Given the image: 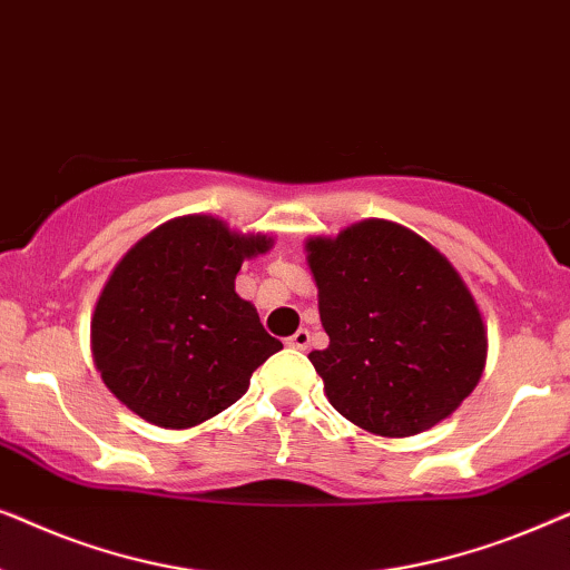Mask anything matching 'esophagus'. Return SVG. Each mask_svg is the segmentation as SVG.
<instances>
[{"mask_svg": "<svg viewBox=\"0 0 570 570\" xmlns=\"http://www.w3.org/2000/svg\"><path fill=\"white\" fill-rule=\"evenodd\" d=\"M308 342H311V332H308V330H298V332L293 334V337H287V347H293V350H306Z\"/></svg>", "mask_w": 570, "mask_h": 570, "instance_id": "obj_1", "label": "esophagus"}]
</instances>
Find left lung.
I'll return each instance as SVG.
<instances>
[{
    "instance_id": "1",
    "label": "left lung",
    "mask_w": 570,
    "mask_h": 570,
    "mask_svg": "<svg viewBox=\"0 0 570 570\" xmlns=\"http://www.w3.org/2000/svg\"><path fill=\"white\" fill-rule=\"evenodd\" d=\"M330 347L308 361L334 410L363 431H431L474 392L488 330L454 264L400 223L368 217L306 240Z\"/></svg>"
}]
</instances>
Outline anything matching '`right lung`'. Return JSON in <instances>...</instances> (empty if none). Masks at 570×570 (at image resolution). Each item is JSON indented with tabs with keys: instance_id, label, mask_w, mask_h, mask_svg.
Returning <instances> with one entry per match:
<instances>
[{
	"instance_id": "obj_1",
	"label": "right lung",
	"mask_w": 570,
	"mask_h": 570,
	"mask_svg": "<svg viewBox=\"0 0 570 570\" xmlns=\"http://www.w3.org/2000/svg\"><path fill=\"white\" fill-rule=\"evenodd\" d=\"M275 238L215 215H181L139 238L90 318L96 371L147 423L186 431L246 394L252 373L283 350L254 303L236 293L240 264Z\"/></svg>"
}]
</instances>
